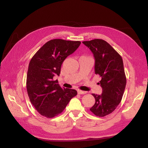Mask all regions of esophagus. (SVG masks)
Here are the masks:
<instances>
[{"label": "esophagus", "mask_w": 148, "mask_h": 148, "mask_svg": "<svg viewBox=\"0 0 148 148\" xmlns=\"http://www.w3.org/2000/svg\"><path fill=\"white\" fill-rule=\"evenodd\" d=\"M86 91H84L82 90H78V95H84V94H86Z\"/></svg>", "instance_id": "1"}]
</instances>
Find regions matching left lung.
Wrapping results in <instances>:
<instances>
[{"mask_svg": "<svg viewBox=\"0 0 148 148\" xmlns=\"http://www.w3.org/2000/svg\"><path fill=\"white\" fill-rule=\"evenodd\" d=\"M83 43L93 53L95 73L101 77V95L92 94L95 104L90 110L97 117H104L115 110L122 101L127 78L122 57L106 41L95 39Z\"/></svg>", "mask_w": 148, "mask_h": 148, "instance_id": "8db88e82", "label": "left lung"}]
</instances>
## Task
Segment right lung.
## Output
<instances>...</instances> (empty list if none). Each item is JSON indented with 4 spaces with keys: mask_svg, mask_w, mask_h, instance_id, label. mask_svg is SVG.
<instances>
[{
    "mask_svg": "<svg viewBox=\"0 0 148 148\" xmlns=\"http://www.w3.org/2000/svg\"><path fill=\"white\" fill-rule=\"evenodd\" d=\"M80 44L78 41L52 39L44 44L31 59L26 89L31 103L42 116L56 117L63 112L71 98L77 96V91L62 88L53 77L60 75L63 62Z\"/></svg>",
    "mask_w": 148,
    "mask_h": 148,
    "instance_id": "1",
    "label": "right lung"
}]
</instances>
